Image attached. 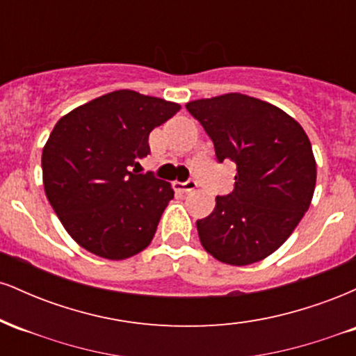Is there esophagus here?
<instances>
[{
    "instance_id": "esophagus-1",
    "label": "esophagus",
    "mask_w": 356,
    "mask_h": 356,
    "mask_svg": "<svg viewBox=\"0 0 356 356\" xmlns=\"http://www.w3.org/2000/svg\"><path fill=\"white\" fill-rule=\"evenodd\" d=\"M175 187L182 192H191L197 187V182L195 181H187V182H175Z\"/></svg>"
}]
</instances>
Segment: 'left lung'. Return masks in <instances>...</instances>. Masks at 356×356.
Segmentation results:
<instances>
[{"label":"left lung","mask_w":356,"mask_h":356,"mask_svg":"<svg viewBox=\"0 0 356 356\" xmlns=\"http://www.w3.org/2000/svg\"><path fill=\"white\" fill-rule=\"evenodd\" d=\"M214 142L219 162H236L234 189L216 197L199 219L202 248L231 266H248L276 251L312 204L316 161L298 122L276 105L243 95L187 102Z\"/></svg>","instance_id":"left-lung-1"}]
</instances>
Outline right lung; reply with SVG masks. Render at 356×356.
<instances>
[{"label": "right lung", "mask_w": 356, "mask_h": 356, "mask_svg": "<svg viewBox=\"0 0 356 356\" xmlns=\"http://www.w3.org/2000/svg\"><path fill=\"white\" fill-rule=\"evenodd\" d=\"M179 110L175 102L115 90L53 127L42 154L44 194L88 252L122 261L150 244L174 191L134 167L150 154L149 134Z\"/></svg>", "instance_id": "1"}]
</instances>
